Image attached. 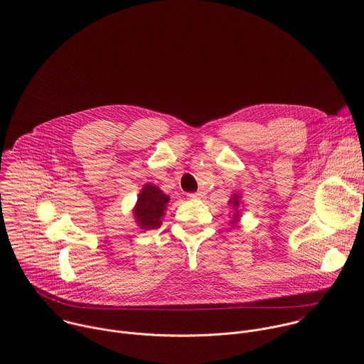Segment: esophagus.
I'll return each instance as SVG.
<instances>
[{
  "instance_id": "34e87169",
  "label": "esophagus",
  "mask_w": 364,
  "mask_h": 364,
  "mask_svg": "<svg viewBox=\"0 0 364 364\" xmlns=\"http://www.w3.org/2000/svg\"><path fill=\"white\" fill-rule=\"evenodd\" d=\"M188 197H190V198H193V200H197V198H203V197H204V191L191 193V194H188Z\"/></svg>"
}]
</instances>
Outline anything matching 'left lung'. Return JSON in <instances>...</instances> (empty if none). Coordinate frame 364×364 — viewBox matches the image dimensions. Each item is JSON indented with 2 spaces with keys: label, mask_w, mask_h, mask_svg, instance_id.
<instances>
[{
  "label": "left lung",
  "mask_w": 364,
  "mask_h": 364,
  "mask_svg": "<svg viewBox=\"0 0 364 364\" xmlns=\"http://www.w3.org/2000/svg\"><path fill=\"white\" fill-rule=\"evenodd\" d=\"M228 205L232 210L230 224H231V227H237V224L240 223V217H241V208H240V205H241V196L240 194H232L231 198L228 200Z\"/></svg>",
  "instance_id": "obj_1"
}]
</instances>
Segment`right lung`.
<instances>
[{"label": "right lung", "mask_w": 364, "mask_h": 364, "mask_svg": "<svg viewBox=\"0 0 364 364\" xmlns=\"http://www.w3.org/2000/svg\"><path fill=\"white\" fill-rule=\"evenodd\" d=\"M170 197L154 184H144L133 208L136 224L141 230H154L161 225Z\"/></svg>", "instance_id": "right-lung-1"}]
</instances>
